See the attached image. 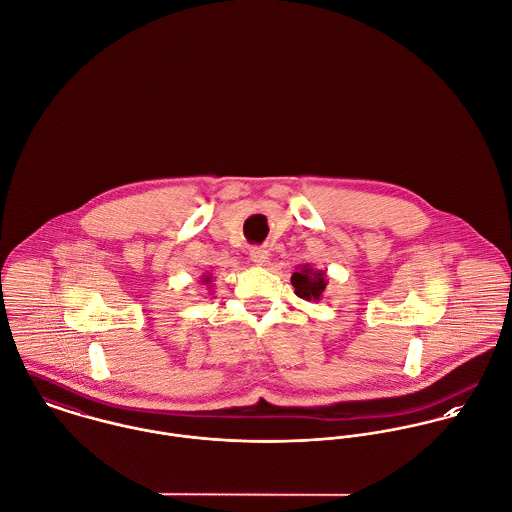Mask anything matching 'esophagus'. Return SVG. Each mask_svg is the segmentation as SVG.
Returning <instances> with one entry per match:
<instances>
[{"label": "esophagus", "mask_w": 512, "mask_h": 512, "mask_svg": "<svg viewBox=\"0 0 512 512\" xmlns=\"http://www.w3.org/2000/svg\"><path fill=\"white\" fill-rule=\"evenodd\" d=\"M250 260L256 264V266H264L268 262V250L266 248H252L250 250Z\"/></svg>", "instance_id": "obj_1"}]
</instances>
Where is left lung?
<instances>
[{"label": "left lung", "mask_w": 512, "mask_h": 512, "mask_svg": "<svg viewBox=\"0 0 512 512\" xmlns=\"http://www.w3.org/2000/svg\"><path fill=\"white\" fill-rule=\"evenodd\" d=\"M327 284V272L315 270L309 264H301L297 272H293L292 286L295 288V295L305 301H319Z\"/></svg>", "instance_id": "left-lung-1"}]
</instances>
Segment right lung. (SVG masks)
<instances>
[{"label": "right lung", "mask_w": 512, "mask_h": 512, "mask_svg": "<svg viewBox=\"0 0 512 512\" xmlns=\"http://www.w3.org/2000/svg\"><path fill=\"white\" fill-rule=\"evenodd\" d=\"M199 284L203 286V288H207L209 292H213V274H209V272H205L203 276H201V280H199Z\"/></svg>", "instance_id": "obj_1"}]
</instances>
